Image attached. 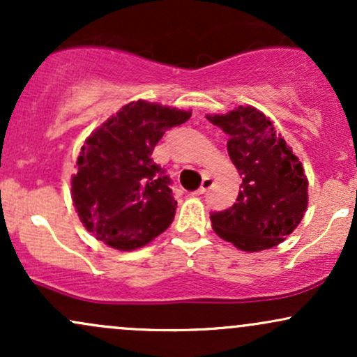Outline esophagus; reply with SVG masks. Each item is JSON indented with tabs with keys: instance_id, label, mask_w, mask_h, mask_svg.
Instances as JSON below:
<instances>
[{
	"instance_id": "34e87169",
	"label": "esophagus",
	"mask_w": 357,
	"mask_h": 357,
	"mask_svg": "<svg viewBox=\"0 0 357 357\" xmlns=\"http://www.w3.org/2000/svg\"><path fill=\"white\" fill-rule=\"evenodd\" d=\"M211 186H213V179L210 178V176H204V178H203V183H202V186L198 188V191H196V195H204V192H206L208 190H210Z\"/></svg>"
}]
</instances>
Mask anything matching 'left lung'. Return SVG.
Segmentation results:
<instances>
[{
	"label": "left lung",
	"mask_w": 357,
	"mask_h": 357,
	"mask_svg": "<svg viewBox=\"0 0 357 357\" xmlns=\"http://www.w3.org/2000/svg\"><path fill=\"white\" fill-rule=\"evenodd\" d=\"M228 134L227 149L241 176L236 203L211 213L213 230L243 252L282 243L307 210V178L302 162L272 121L255 107L206 116Z\"/></svg>",
	"instance_id": "1"
}]
</instances>
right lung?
Wrapping results in <instances>:
<instances>
[{
	"label": "right lung",
	"instance_id": "1",
	"mask_svg": "<svg viewBox=\"0 0 357 357\" xmlns=\"http://www.w3.org/2000/svg\"><path fill=\"white\" fill-rule=\"evenodd\" d=\"M190 117L186 110L130 102L85 141L72 199L92 235L112 248L134 250L173 223L178 203L153 151L166 130Z\"/></svg>",
	"mask_w": 357,
	"mask_h": 357
}]
</instances>
